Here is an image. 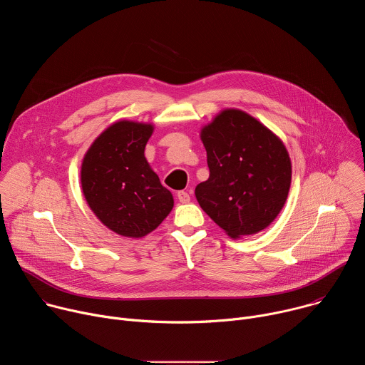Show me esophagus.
<instances>
[{
    "mask_svg": "<svg viewBox=\"0 0 365 365\" xmlns=\"http://www.w3.org/2000/svg\"><path fill=\"white\" fill-rule=\"evenodd\" d=\"M178 199H179L180 203H187L190 200V196H189L187 192L180 190V192H178Z\"/></svg>",
    "mask_w": 365,
    "mask_h": 365,
    "instance_id": "obj_1",
    "label": "esophagus"
}]
</instances>
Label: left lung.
Listing matches in <instances>:
<instances>
[{
	"instance_id": "8db88e82",
	"label": "left lung",
	"mask_w": 365,
	"mask_h": 365,
	"mask_svg": "<svg viewBox=\"0 0 365 365\" xmlns=\"http://www.w3.org/2000/svg\"><path fill=\"white\" fill-rule=\"evenodd\" d=\"M210 178L195 189L202 210L234 240L266 230L286 203L292 162L283 141L237 108L200 130Z\"/></svg>"
}]
</instances>
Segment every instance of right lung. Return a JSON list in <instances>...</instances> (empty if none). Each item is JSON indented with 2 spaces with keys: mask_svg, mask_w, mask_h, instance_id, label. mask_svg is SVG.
Masks as SVG:
<instances>
[{
  "mask_svg": "<svg viewBox=\"0 0 365 365\" xmlns=\"http://www.w3.org/2000/svg\"><path fill=\"white\" fill-rule=\"evenodd\" d=\"M153 131V124L120 120L93 140L82 160L81 185L88 206L123 237H145L173 210L170 190L144 155Z\"/></svg>",
  "mask_w": 365,
  "mask_h": 365,
  "instance_id": "add662e5",
  "label": "right lung"
}]
</instances>
